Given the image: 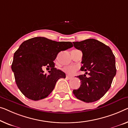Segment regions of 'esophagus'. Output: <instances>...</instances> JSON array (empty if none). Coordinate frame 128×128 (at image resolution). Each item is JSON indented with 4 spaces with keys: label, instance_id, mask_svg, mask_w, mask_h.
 Returning <instances> with one entry per match:
<instances>
[{
    "label": "esophagus",
    "instance_id": "34e87169",
    "mask_svg": "<svg viewBox=\"0 0 128 128\" xmlns=\"http://www.w3.org/2000/svg\"><path fill=\"white\" fill-rule=\"evenodd\" d=\"M72 77L70 76H69V75L66 76V79H72Z\"/></svg>",
    "mask_w": 128,
    "mask_h": 128
}]
</instances>
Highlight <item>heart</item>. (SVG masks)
Returning <instances> with one entry per match:
<instances>
[{"label":"heart","instance_id":"1","mask_svg":"<svg viewBox=\"0 0 128 128\" xmlns=\"http://www.w3.org/2000/svg\"><path fill=\"white\" fill-rule=\"evenodd\" d=\"M78 68L75 66H66L63 68V70L66 73L69 74L70 75H72L76 73L77 71Z\"/></svg>","mask_w":128,"mask_h":128}]
</instances>
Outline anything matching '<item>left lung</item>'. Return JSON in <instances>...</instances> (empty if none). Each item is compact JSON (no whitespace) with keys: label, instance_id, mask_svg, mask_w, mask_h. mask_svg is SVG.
<instances>
[{"label":"left lung","instance_id":"obj_1","mask_svg":"<svg viewBox=\"0 0 128 128\" xmlns=\"http://www.w3.org/2000/svg\"><path fill=\"white\" fill-rule=\"evenodd\" d=\"M73 44L74 47L83 53L80 70L89 75L77 76L81 84L78 90H74L73 93L83 102H95L111 86L116 74L115 56L109 46L96 40L90 38Z\"/></svg>","mask_w":128,"mask_h":128}]
</instances>
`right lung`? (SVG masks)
<instances>
[{"label":"right lung","mask_w":128,"mask_h":128,"mask_svg":"<svg viewBox=\"0 0 128 128\" xmlns=\"http://www.w3.org/2000/svg\"><path fill=\"white\" fill-rule=\"evenodd\" d=\"M70 42H57L45 37H34L24 41L14 53L11 69L18 88L33 100L46 98L60 78H66L62 70L54 68L53 62L58 53L70 48ZM44 67L51 68L49 75Z\"/></svg>","instance_id":"add662e5"}]
</instances>
